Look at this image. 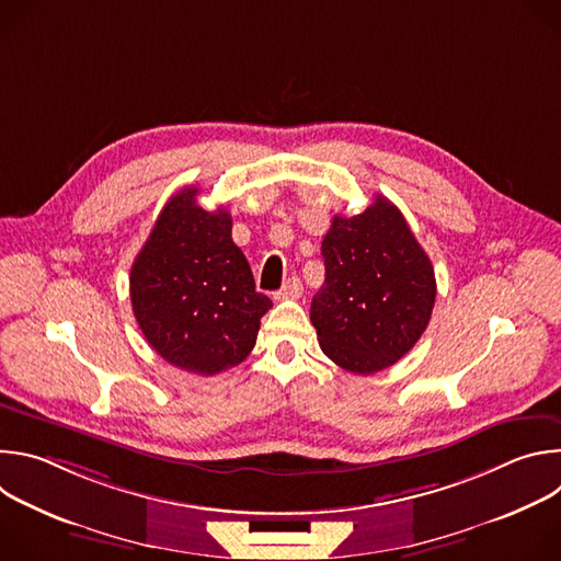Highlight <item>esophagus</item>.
I'll return each instance as SVG.
<instances>
[{
    "label": "esophagus",
    "instance_id": "obj_1",
    "mask_svg": "<svg viewBox=\"0 0 561 561\" xmlns=\"http://www.w3.org/2000/svg\"><path fill=\"white\" fill-rule=\"evenodd\" d=\"M301 295V282L297 277H290L277 293H275V299L282 301V299H297Z\"/></svg>",
    "mask_w": 561,
    "mask_h": 561
}]
</instances>
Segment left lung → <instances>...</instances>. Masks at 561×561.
Listing matches in <instances>:
<instances>
[{
  "mask_svg": "<svg viewBox=\"0 0 561 561\" xmlns=\"http://www.w3.org/2000/svg\"><path fill=\"white\" fill-rule=\"evenodd\" d=\"M324 286L310 322L324 355L373 375L402 359L431 322L435 271L404 215L386 197L359 215H335L322 242Z\"/></svg>",
  "mask_w": 561,
  "mask_h": 561,
  "instance_id": "1",
  "label": "left lung"
}]
</instances>
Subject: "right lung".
Returning a JSON list of instances; mask_svg holds the SVG:
<instances>
[{
  "instance_id": "1",
  "label": "right lung",
  "mask_w": 561,
  "mask_h": 561,
  "mask_svg": "<svg viewBox=\"0 0 561 561\" xmlns=\"http://www.w3.org/2000/svg\"><path fill=\"white\" fill-rule=\"evenodd\" d=\"M195 195L184 188L159 213L130 268V301L157 355L208 377L249 357L273 301L255 290L230 215L204 210Z\"/></svg>"
}]
</instances>
